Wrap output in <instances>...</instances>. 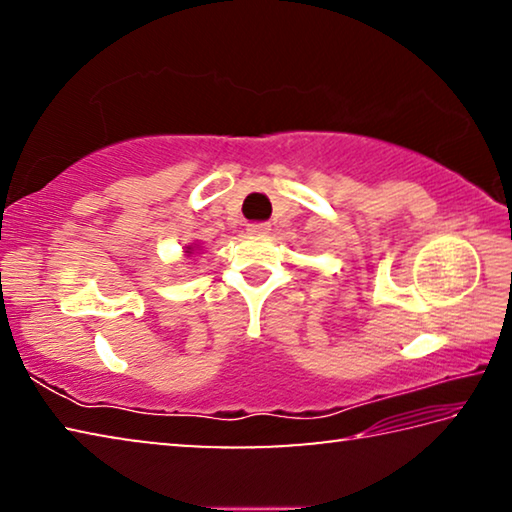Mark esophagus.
<instances>
[{"instance_id":"1","label":"esophagus","mask_w":512,"mask_h":512,"mask_svg":"<svg viewBox=\"0 0 512 512\" xmlns=\"http://www.w3.org/2000/svg\"><path fill=\"white\" fill-rule=\"evenodd\" d=\"M246 230H248V235H253V237H264V235H268V230H271V225H268V223H248Z\"/></svg>"}]
</instances>
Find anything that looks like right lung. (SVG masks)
<instances>
[{"mask_svg": "<svg viewBox=\"0 0 512 512\" xmlns=\"http://www.w3.org/2000/svg\"><path fill=\"white\" fill-rule=\"evenodd\" d=\"M201 248H203L201 244H189V246H185V248H183V253H185L187 257H192V255H196L198 250H201Z\"/></svg>", "mask_w": 512, "mask_h": 512, "instance_id": "right-lung-1", "label": "right lung"}]
</instances>
